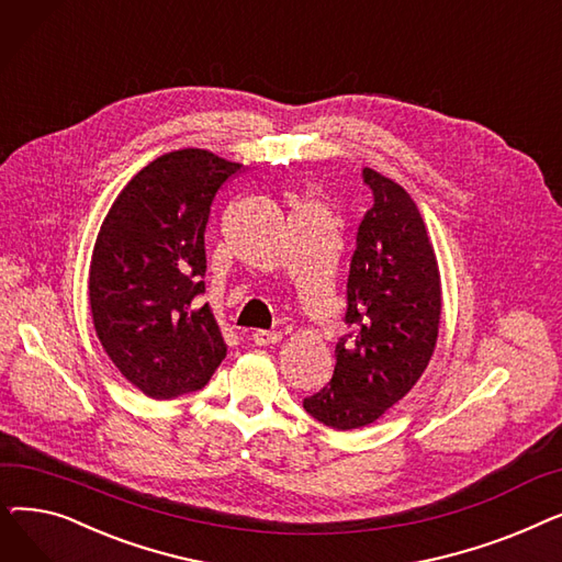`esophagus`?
Segmentation results:
<instances>
[{"mask_svg": "<svg viewBox=\"0 0 562 562\" xmlns=\"http://www.w3.org/2000/svg\"><path fill=\"white\" fill-rule=\"evenodd\" d=\"M282 339V333L278 330H255L252 333V341L257 346H271V344H278Z\"/></svg>", "mask_w": 562, "mask_h": 562, "instance_id": "34e87169", "label": "esophagus"}]
</instances>
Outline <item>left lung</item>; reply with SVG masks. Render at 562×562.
<instances>
[{
	"label": "left lung",
	"instance_id": "8db88e82",
	"mask_svg": "<svg viewBox=\"0 0 562 562\" xmlns=\"http://www.w3.org/2000/svg\"><path fill=\"white\" fill-rule=\"evenodd\" d=\"M373 193L358 227L346 284V326L335 346L333 380L303 401L323 426L352 430L373 424L426 371L437 344L441 284L424 218L409 193L371 168Z\"/></svg>",
	"mask_w": 562,
	"mask_h": 562
}]
</instances>
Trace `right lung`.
<instances>
[{
    "label": "right lung",
    "mask_w": 562,
    "mask_h": 562,
    "mask_svg": "<svg viewBox=\"0 0 562 562\" xmlns=\"http://www.w3.org/2000/svg\"><path fill=\"white\" fill-rule=\"evenodd\" d=\"M241 164L175 150L138 170L111 204L88 271V299L106 356L145 396L202 390L227 346L204 293L212 202Z\"/></svg>",
    "instance_id": "add662e5"
}]
</instances>
